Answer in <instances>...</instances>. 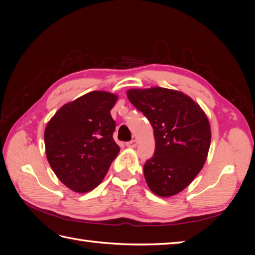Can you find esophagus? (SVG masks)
Segmentation results:
<instances>
[{"instance_id":"34e87169","label":"esophagus","mask_w":255,"mask_h":255,"mask_svg":"<svg viewBox=\"0 0 255 255\" xmlns=\"http://www.w3.org/2000/svg\"><path fill=\"white\" fill-rule=\"evenodd\" d=\"M126 145L128 148H136L137 147V140H131V141H128L126 143Z\"/></svg>"}]
</instances>
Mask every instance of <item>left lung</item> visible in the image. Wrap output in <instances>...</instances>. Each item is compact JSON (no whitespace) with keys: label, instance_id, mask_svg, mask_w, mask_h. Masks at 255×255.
<instances>
[{"label":"left lung","instance_id":"obj_1","mask_svg":"<svg viewBox=\"0 0 255 255\" xmlns=\"http://www.w3.org/2000/svg\"><path fill=\"white\" fill-rule=\"evenodd\" d=\"M128 100L149 119L155 150L143 165L149 188L161 197L182 192L197 176L210 147V125L191 97L164 88L131 89Z\"/></svg>","mask_w":255,"mask_h":255}]
</instances>
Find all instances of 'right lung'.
<instances>
[{
    "instance_id": "obj_1",
    "label": "right lung",
    "mask_w": 255,
    "mask_h": 255,
    "mask_svg": "<svg viewBox=\"0 0 255 255\" xmlns=\"http://www.w3.org/2000/svg\"><path fill=\"white\" fill-rule=\"evenodd\" d=\"M118 96L93 91L64 104L47 124V160L57 177L77 193L95 188L119 152L111 110Z\"/></svg>"
}]
</instances>
